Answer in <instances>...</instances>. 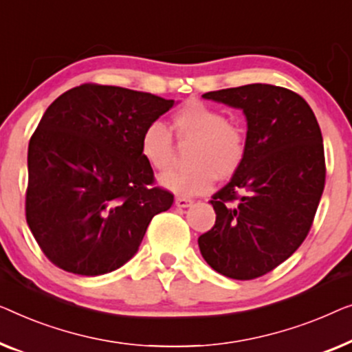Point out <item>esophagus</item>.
I'll use <instances>...</instances> for the list:
<instances>
[{"instance_id":"esophagus-1","label":"esophagus","mask_w":352,"mask_h":352,"mask_svg":"<svg viewBox=\"0 0 352 352\" xmlns=\"http://www.w3.org/2000/svg\"><path fill=\"white\" fill-rule=\"evenodd\" d=\"M192 204L191 199H188V197H175V206L178 209H186V207H190Z\"/></svg>"}]
</instances>
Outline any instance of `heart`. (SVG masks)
Instances as JSON below:
<instances>
[{
    "label": "heart",
    "mask_w": 352,
    "mask_h": 352,
    "mask_svg": "<svg viewBox=\"0 0 352 352\" xmlns=\"http://www.w3.org/2000/svg\"><path fill=\"white\" fill-rule=\"evenodd\" d=\"M172 131L180 143H192L188 151L190 167L162 175L160 183L177 196H197L210 191L220 178L239 169L245 155L242 132L228 122L214 107L190 100L172 116ZM140 155L151 169L164 172L174 162V142L161 121H153L140 135Z\"/></svg>",
    "instance_id": "b5f03b06"
}]
</instances>
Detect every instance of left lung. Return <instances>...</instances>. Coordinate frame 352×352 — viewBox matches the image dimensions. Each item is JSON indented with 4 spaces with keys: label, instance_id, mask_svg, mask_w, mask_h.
Wrapping results in <instances>:
<instances>
[{
    "label": "left lung",
    "instance_id": "obj_1",
    "mask_svg": "<svg viewBox=\"0 0 352 352\" xmlns=\"http://www.w3.org/2000/svg\"><path fill=\"white\" fill-rule=\"evenodd\" d=\"M202 98L242 110L247 137L239 169L212 196L215 225L197 244L217 273L255 279L308 236L325 185L322 133L305 98L285 87L247 84Z\"/></svg>",
    "mask_w": 352,
    "mask_h": 352
}]
</instances>
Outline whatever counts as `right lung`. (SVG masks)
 I'll list each match as a JSON object with an SVG mask.
<instances>
[{
    "instance_id": "1",
    "label": "right lung",
    "mask_w": 352,
    "mask_h": 352,
    "mask_svg": "<svg viewBox=\"0 0 352 352\" xmlns=\"http://www.w3.org/2000/svg\"><path fill=\"white\" fill-rule=\"evenodd\" d=\"M174 100L82 84L44 113L28 143L27 223L44 255L73 274L111 273L137 254L174 195L151 186L140 135Z\"/></svg>"
}]
</instances>
